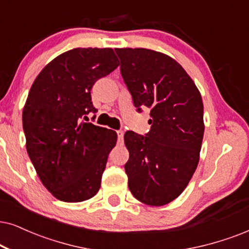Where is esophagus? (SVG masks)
I'll return each mask as SVG.
<instances>
[{
    "instance_id": "esophagus-1",
    "label": "esophagus",
    "mask_w": 249,
    "mask_h": 249,
    "mask_svg": "<svg viewBox=\"0 0 249 249\" xmlns=\"http://www.w3.org/2000/svg\"><path fill=\"white\" fill-rule=\"evenodd\" d=\"M116 133H117V139L119 142H123V140H124V132L122 130H118L116 131Z\"/></svg>"
}]
</instances>
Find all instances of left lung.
I'll use <instances>...</instances> for the list:
<instances>
[{
    "mask_svg": "<svg viewBox=\"0 0 249 249\" xmlns=\"http://www.w3.org/2000/svg\"><path fill=\"white\" fill-rule=\"evenodd\" d=\"M121 73L138 111L150 109V131L124 135L125 164L135 199L164 206L182 193L199 163L203 103L193 80L168 55L143 48L115 49Z\"/></svg>",
    "mask_w": 249,
    "mask_h": 249,
    "instance_id": "8db88e82",
    "label": "left lung"
}]
</instances>
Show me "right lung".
<instances>
[{"label": "right lung", "mask_w": 249, "mask_h": 249, "mask_svg": "<svg viewBox=\"0 0 249 249\" xmlns=\"http://www.w3.org/2000/svg\"><path fill=\"white\" fill-rule=\"evenodd\" d=\"M118 65L111 48H74L47 64L31 87L23 110L27 154L56 199L81 202L100 190L117 134L81 118L97 111L93 85Z\"/></svg>", "instance_id": "1"}]
</instances>
